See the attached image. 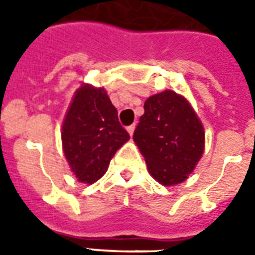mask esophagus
Returning <instances> with one entry per match:
<instances>
[{
	"mask_svg": "<svg viewBox=\"0 0 255 255\" xmlns=\"http://www.w3.org/2000/svg\"><path fill=\"white\" fill-rule=\"evenodd\" d=\"M127 131L129 135H133V131H135V124H132V126H128L127 127Z\"/></svg>",
	"mask_w": 255,
	"mask_h": 255,
	"instance_id": "esophagus-1",
	"label": "esophagus"
}]
</instances>
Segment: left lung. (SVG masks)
<instances>
[{
  "label": "left lung",
  "instance_id": "left-lung-1",
  "mask_svg": "<svg viewBox=\"0 0 255 255\" xmlns=\"http://www.w3.org/2000/svg\"><path fill=\"white\" fill-rule=\"evenodd\" d=\"M133 140L152 177L170 186L193 172L204 152L205 133L188 100L167 90L145 100Z\"/></svg>",
  "mask_w": 255,
  "mask_h": 255
}]
</instances>
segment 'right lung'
<instances>
[{"label": "right lung", "instance_id": "obj_1", "mask_svg": "<svg viewBox=\"0 0 255 255\" xmlns=\"http://www.w3.org/2000/svg\"><path fill=\"white\" fill-rule=\"evenodd\" d=\"M129 139L103 88L82 86L62 127L63 152L81 182L92 184L107 170L116 151Z\"/></svg>", "mask_w": 255, "mask_h": 255}]
</instances>
